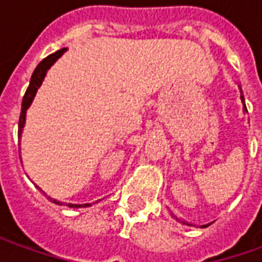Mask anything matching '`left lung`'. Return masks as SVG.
Returning <instances> with one entry per match:
<instances>
[{"label": "left lung", "instance_id": "1", "mask_svg": "<svg viewBox=\"0 0 262 262\" xmlns=\"http://www.w3.org/2000/svg\"><path fill=\"white\" fill-rule=\"evenodd\" d=\"M240 98H242V101H243V102H244V97H243V91H242V95H240ZM244 109L247 111V108H246V105H244ZM182 223H184V225H189V223H187V222H182Z\"/></svg>", "mask_w": 262, "mask_h": 262}]
</instances>
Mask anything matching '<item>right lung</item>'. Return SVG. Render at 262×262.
Segmentation results:
<instances>
[{"instance_id":"add662e5","label":"right lung","mask_w":262,"mask_h":262,"mask_svg":"<svg viewBox=\"0 0 262 262\" xmlns=\"http://www.w3.org/2000/svg\"><path fill=\"white\" fill-rule=\"evenodd\" d=\"M66 50H67L66 48L60 49V50H57L56 53L48 56L46 59H43L42 61L37 64V67L35 69V71H33V74H32V78H31V82H29V86H28L25 95H24V99H22L19 125H18V136H19V139H20V133H22V127H24V125H25L26 109L29 108V105H31L32 101H33V98H35V95H36L37 88H39V86H40V84H42L43 78H45V75H46V71H48V70L50 69L52 66H53L54 61L59 59L60 56L64 53ZM48 199L50 201V202L57 203V205H61V202L56 201V199H53V198L48 196ZM86 206H91V205H90V203H85V205H73V203H69V208H86Z\"/></svg>"}]
</instances>
